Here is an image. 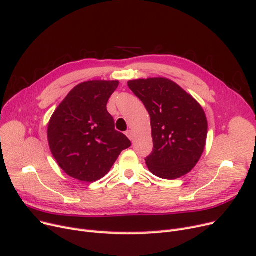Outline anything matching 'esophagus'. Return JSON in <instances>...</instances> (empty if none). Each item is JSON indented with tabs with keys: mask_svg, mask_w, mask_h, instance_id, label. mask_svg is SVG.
Wrapping results in <instances>:
<instances>
[{
	"mask_svg": "<svg viewBox=\"0 0 256 256\" xmlns=\"http://www.w3.org/2000/svg\"><path fill=\"white\" fill-rule=\"evenodd\" d=\"M126 136L130 138L131 141L134 140V132H132V130H128V131H126Z\"/></svg>",
	"mask_w": 256,
	"mask_h": 256,
	"instance_id": "1",
	"label": "esophagus"
}]
</instances>
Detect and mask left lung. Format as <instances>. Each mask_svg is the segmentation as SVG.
Listing matches in <instances>:
<instances>
[{
    "instance_id": "obj_1",
    "label": "left lung",
    "mask_w": 256,
    "mask_h": 256,
    "mask_svg": "<svg viewBox=\"0 0 256 256\" xmlns=\"http://www.w3.org/2000/svg\"><path fill=\"white\" fill-rule=\"evenodd\" d=\"M150 116L154 148L145 158L157 177L176 180L198 164L207 138L206 115L196 100L164 78L128 82Z\"/></svg>"
}]
</instances>
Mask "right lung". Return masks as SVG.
Wrapping results in <instances>:
<instances>
[{
	"label": "right lung",
	"instance_id": "obj_1",
	"mask_svg": "<svg viewBox=\"0 0 256 256\" xmlns=\"http://www.w3.org/2000/svg\"><path fill=\"white\" fill-rule=\"evenodd\" d=\"M118 81H88L70 90L53 113L48 141L60 168L76 180L102 178L120 154L131 146L129 138L115 130L106 110Z\"/></svg>",
	"mask_w": 256,
	"mask_h": 256
}]
</instances>
